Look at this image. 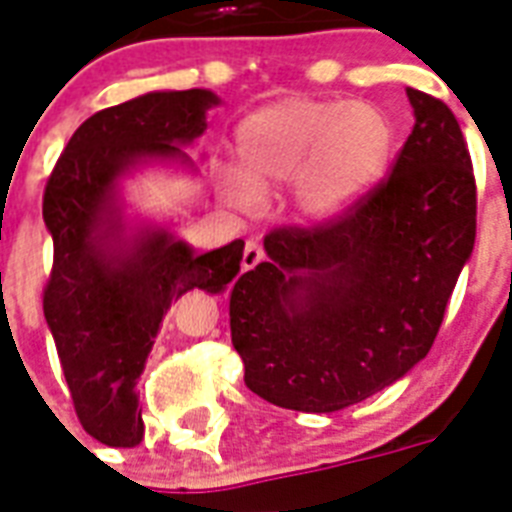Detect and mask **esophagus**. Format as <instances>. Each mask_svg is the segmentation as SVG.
<instances>
[{"label": "esophagus", "mask_w": 512, "mask_h": 512, "mask_svg": "<svg viewBox=\"0 0 512 512\" xmlns=\"http://www.w3.org/2000/svg\"><path fill=\"white\" fill-rule=\"evenodd\" d=\"M263 257H265L263 247H260L257 241L249 239L247 244H244V255H241V271H252V268H255V265L260 263Z\"/></svg>", "instance_id": "1"}]
</instances>
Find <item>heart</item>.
Here are the masks:
<instances>
[{
	"instance_id": "1",
	"label": "heart",
	"mask_w": 512,
	"mask_h": 512,
	"mask_svg": "<svg viewBox=\"0 0 512 512\" xmlns=\"http://www.w3.org/2000/svg\"><path fill=\"white\" fill-rule=\"evenodd\" d=\"M388 116L369 103L284 98L239 124V170L217 175L228 204L252 209L263 191L295 183L297 212L321 223L374 188L390 159Z\"/></svg>"
}]
</instances>
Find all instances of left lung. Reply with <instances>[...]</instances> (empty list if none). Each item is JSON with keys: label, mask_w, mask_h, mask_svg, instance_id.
Wrapping results in <instances>:
<instances>
[{"label": "left lung", "mask_w": 512, "mask_h": 512, "mask_svg": "<svg viewBox=\"0 0 512 512\" xmlns=\"http://www.w3.org/2000/svg\"><path fill=\"white\" fill-rule=\"evenodd\" d=\"M412 135L342 215L265 236L231 289V342L252 393L337 412L404 377L436 340L476 241V177L452 108L406 90Z\"/></svg>", "instance_id": "left-lung-1"}]
</instances>
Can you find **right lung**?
<instances>
[{
	"label": "right lung",
	"instance_id": "obj_1",
	"mask_svg": "<svg viewBox=\"0 0 512 512\" xmlns=\"http://www.w3.org/2000/svg\"><path fill=\"white\" fill-rule=\"evenodd\" d=\"M209 90L148 92L92 114L71 135L44 185L52 233L44 319L58 348L76 417L106 446H138V380L164 313L199 287L220 292L239 273L244 241L196 255L167 231L122 239L116 177L140 159H180L207 130Z\"/></svg>",
	"mask_w": 512,
	"mask_h": 512
}]
</instances>
